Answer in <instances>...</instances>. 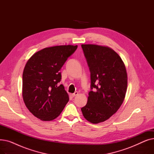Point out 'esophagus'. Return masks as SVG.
<instances>
[{
    "instance_id": "1",
    "label": "esophagus",
    "mask_w": 154,
    "mask_h": 154,
    "mask_svg": "<svg viewBox=\"0 0 154 154\" xmlns=\"http://www.w3.org/2000/svg\"><path fill=\"white\" fill-rule=\"evenodd\" d=\"M78 94H79L78 92H75L74 94H71V96L72 97H74L75 96H76V95H78Z\"/></svg>"
}]
</instances>
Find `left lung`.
Masks as SVG:
<instances>
[{
  "instance_id": "left-lung-1",
  "label": "left lung",
  "mask_w": 154,
  "mask_h": 154,
  "mask_svg": "<svg viewBox=\"0 0 154 154\" xmlns=\"http://www.w3.org/2000/svg\"><path fill=\"white\" fill-rule=\"evenodd\" d=\"M81 47L91 81L87 103L81 110L86 120L98 124L109 119L123 103L127 87L126 69L120 56L108 47L92 44Z\"/></svg>"
}]
</instances>
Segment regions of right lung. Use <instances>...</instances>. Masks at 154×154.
<instances>
[{
    "instance_id": "1",
    "label": "right lung",
    "mask_w": 154,
    "mask_h": 154,
    "mask_svg": "<svg viewBox=\"0 0 154 154\" xmlns=\"http://www.w3.org/2000/svg\"><path fill=\"white\" fill-rule=\"evenodd\" d=\"M77 45L45 48L32 55L24 67L22 97L27 108L37 118L50 121L57 117L69 98L60 70Z\"/></svg>"
}]
</instances>
